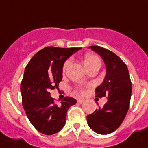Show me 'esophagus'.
<instances>
[{"instance_id": "1", "label": "esophagus", "mask_w": 148, "mask_h": 148, "mask_svg": "<svg viewBox=\"0 0 148 148\" xmlns=\"http://www.w3.org/2000/svg\"><path fill=\"white\" fill-rule=\"evenodd\" d=\"M77 102H78V103H80V104H82V103H84V99H77Z\"/></svg>"}]
</instances>
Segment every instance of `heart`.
Returning a JSON list of instances; mask_svg holds the SVG:
<instances>
[{
  "instance_id": "heart-1",
  "label": "heart",
  "mask_w": 148,
  "mask_h": 148,
  "mask_svg": "<svg viewBox=\"0 0 148 148\" xmlns=\"http://www.w3.org/2000/svg\"><path fill=\"white\" fill-rule=\"evenodd\" d=\"M70 62H71V60L70 59H68V60H66L64 62V66H63V70H66V69L67 68L68 66L70 64ZM84 65L86 66L87 69L88 68L91 67V66H93L96 65H99L100 66L101 64V61L99 60V58L97 55H93V54H86V55L84 56ZM78 90L81 93H82V90L81 89V88H78Z\"/></svg>"
}]
</instances>
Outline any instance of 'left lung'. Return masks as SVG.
Returning a JSON list of instances; mask_svg holds the SVG:
<instances>
[{
  "label": "left lung",
  "instance_id": "obj_1",
  "mask_svg": "<svg viewBox=\"0 0 148 148\" xmlns=\"http://www.w3.org/2000/svg\"><path fill=\"white\" fill-rule=\"evenodd\" d=\"M89 48L99 54L106 64V75L102 84L96 88L95 93L99 98L107 97L108 102L103 108L87 116V121L92 130L107 135L115 131L127 115L132 82L127 65L116 54L99 45Z\"/></svg>",
  "mask_w": 148,
  "mask_h": 148
}]
</instances>
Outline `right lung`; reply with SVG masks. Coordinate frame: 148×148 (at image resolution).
<instances>
[{
  "mask_svg": "<svg viewBox=\"0 0 148 148\" xmlns=\"http://www.w3.org/2000/svg\"><path fill=\"white\" fill-rule=\"evenodd\" d=\"M81 49L48 46L36 53L25 67L21 82L22 105L31 124L42 134L59 132L65 125L68 108L76 103L66 97L58 105L50 90L58 88L65 60Z\"/></svg>",
  "mask_w": 148,
  "mask_h": 148,
  "instance_id": "right-lung-1",
  "label": "right lung"
}]
</instances>
